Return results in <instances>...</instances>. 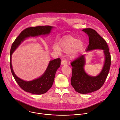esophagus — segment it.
I'll list each match as a JSON object with an SVG mask.
<instances>
[{
	"mask_svg": "<svg viewBox=\"0 0 120 120\" xmlns=\"http://www.w3.org/2000/svg\"><path fill=\"white\" fill-rule=\"evenodd\" d=\"M67 64V61L66 60H63L61 61V64L63 65H66Z\"/></svg>",
	"mask_w": 120,
	"mask_h": 120,
	"instance_id": "1",
	"label": "esophagus"
}]
</instances>
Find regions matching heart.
<instances>
[{
	"label": "heart",
	"instance_id": "obj_1",
	"mask_svg": "<svg viewBox=\"0 0 120 120\" xmlns=\"http://www.w3.org/2000/svg\"><path fill=\"white\" fill-rule=\"evenodd\" d=\"M60 45L57 42L53 44V49L56 52L60 53L61 50L64 52H71V57H75L83 49V42L79 39L71 36H66L62 39L60 42Z\"/></svg>",
	"mask_w": 120,
	"mask_h": 120
}]
</instances>
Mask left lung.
Segmentation results:
<instances>
[{"label": "left lung", "instance_id": "8db88e82", "mask_svg": "<svg viewBox=\"0 0 120 120\" xmlns=\"http://www.w3.org/2000/svg\"><path fill=\"white\" fill-rule=\"evenodd\" d=\"M89 38V45L86 51L102 49L105 55V62L101 72L97 76L88 75L84 70L86 63L85 55H81L71 62L72 75L71 79L72 86L77 93L87 94L97 90L103 85L108 75L111 64V57L109 48L105 41L92 29L82 30Z\"/></svg>", "mask_w": 120, "mask_h": 120}]
</instances>
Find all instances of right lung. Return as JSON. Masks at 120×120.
Segmentation results:
<instances>
[{"label": "right lung", "mask_w": 120, "mask_h": 120, "mask_svg": "<svg viewBox=\"0 0 120 120\" xmlns=\"http://www.w3.org/2000/svg\"><path fill=\"white\" fill-rule=\"evenodd\" d=\"M53 27H54L50 26H44L26 28L21 32L12 44L10 51L11 72L20 88L26 92L34 94H41L46 93L53 85L56 71L60 66V59L50 60L45 71L40 77L32 81H27L19 78L14 72L11 64V55L26 39L48 35Z\"/></svg>", "instance_id": "add662e5"}]
</instances>
